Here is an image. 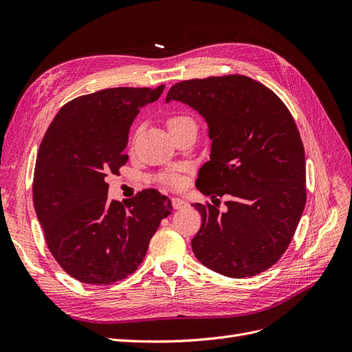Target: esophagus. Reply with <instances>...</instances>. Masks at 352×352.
I'll list each match as a JSON object with an SVG mask.
<instances>
[{"label":"esophagus","mask_w":352,"mask_h":352,"mask_svg":"<svg viewBox=\"0 0 352 352\" xmlns=\"http://www.w3.org/2000/svg\"><path fill=\"white\" fill-rule=\"evenodd\" d=\"M172 206H173V208H176V210H182V208H185L188 204L186 202L182 199V198H172Z\"/></svg>","instance_id":"1"}]
</instances>
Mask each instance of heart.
<instances>
[{
    "label": "heart",
    "instance_id": "1",
    "mask_svg": "<svg viewBox=\"0 0 352 352\" xmlns=\"http://www.w3.org/2000/svg\"><path fill=\"white\" fill-rule=\"evenodd\" d=\"M189 122H192V120H190L189 117H186V116H172V117H168V119H167V127L170 131V129H173V127H177L180 124H185V123H189ZM160 180H162V184H164L167 186H173V188L179 186V184H180L179 176L172 175V173L163 175L162 177H160Z\"/></svg>",
    "mask_w": 352,
    "mask_h": 352
}]
</instances>
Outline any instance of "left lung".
<instances>
[{
  "mask_svg": "<svg viewBox=\"0 0 352 352\" xmlns=\"http://www.w3.org/2000/svg\"><path fill=\"white\" fill-rule=\"evenodd\" d=\"M182 101L208 123L210 162L197 188L214 204H192L202 217L192 239L195 257L228 278L270 269L289 247L305 207V155L283 101L243 74L182 80L166 102ZM217 199V198H216Z\"/></svg>",
  "mask_w": 352,
  "mask_h": 352,
  "instance_id": "1",
  "label": "left lung"
}]
</instances>
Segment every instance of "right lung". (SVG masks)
Wrapping results in <instances>:
<instances>
[{"label": "right lung", "mask_w": 352, "mask_h": 352, "mask_svg": "<svg viewBox=\"0 0 352 352\" xmlns=\"http://www.w3.org/2000/svg\"><path fill=\"white\" fill-rule=\"evenodd\" d=\"M163 91L160 85L82 95L63 105L41 142L32 186L36 216L52 257L82 283L111 285L132 274L172 212L155 189L124 204L109 201L105 182L127 163L133 119Z\"/></svg>", "instance_id": "right-lung-1"}]
</instances>
